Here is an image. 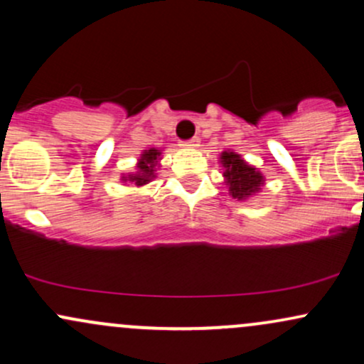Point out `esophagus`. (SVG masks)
Listing matches in <instances>:
<instances>
[{"label": "esophagus", "mask_w": 364, "mask_h": 364, "mask_svg": "<svg viewBox=\"0 0 364 364\" xmlns=\"http://www.w3.org/2000/svg\"><path fill=\"white\" fill-rule=\"evenodd\" d=\"M183 145H185L186 149H196L200 145V139H198V136H195V139L185 141V144H183Z\"/></svg>", "instance_id": "34e87169"}]
</instances>
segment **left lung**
I'll return each instance as SVG.
<instances>
[{"mask_svg": "<svg viewBox=\"0 0 364 364\" xmlns=\"http://www.w3.org/2000/svg\"><path fill=\"white\" fill-rule=\"evenodd\" d=\"M220 164L224 168V183L229 188L232 198L245 202L257 193H260L265 185V178L255 166H250L240 154L232 150H224L220 154Z\"/></svg>", "mask_w": 364, "mask_h": 364, "instance_id": "left-lung-1", "label": "left lung"}]
</instances>
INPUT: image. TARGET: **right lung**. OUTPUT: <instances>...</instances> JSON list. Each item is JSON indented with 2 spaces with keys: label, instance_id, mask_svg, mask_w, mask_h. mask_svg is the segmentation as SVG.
I'll return each mask as SVG.
<instances>
[{
  "label": "right lung",
  "instance_id": "1",
  "mask_svg": "<svg viewBox=\"0 0 364 364\" xmlns=\"http://www.w3.org/2000/svg\"><path fill=\"white\" fill-rule=\"evenodd\" d=\"M162 150L156 147H150L140 154L139 162H136V171L135 173L123 174L121 181L123 183H133L135 186H145L147 183L152 181L156 178L159 162H161Z\"/></svg>",
  "mask_w": 364,
  "mask_h": 364
}]
</instances>
